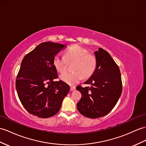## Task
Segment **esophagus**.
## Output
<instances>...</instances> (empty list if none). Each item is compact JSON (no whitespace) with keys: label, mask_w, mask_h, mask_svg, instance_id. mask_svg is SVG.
Segmentation results:
<instances>
[{"label":"esophagus","mask_w":146,"mask_h":146,"mask_svg":"<svg viewBox=\"0 0 146 146\" xmlns=\"http://www.w3.org/2000/svg\"><path fill=\"white\" fill-rule=\"evenodd\" d=\"M76 90V87L74 86H70V91H74Z\"/></svg>","instance_id":"1"}]
</instances>
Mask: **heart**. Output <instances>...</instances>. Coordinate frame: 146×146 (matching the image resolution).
I'll list each match as a JSON object with an SVG mask.
<instances>
[{
  "label": "heart",
  "instance_id": "obj_1",
  "mask_svg": "<svg viewBox=\"0 0 146 146\" xmlns=\"http://www.w3.org/2000/svg\"><path fill=\"white\" fill-rule=\"evenodd\" d=\"M69 62H74L72 69L74 71L62 74L60 79L64 82L74 85L82 79L90 77L97 67V60L87 49L75 44L66 49L64 55L56 54L53 59V65L59 73L64 72Z\"/></svg>",
  "mask_w": 146,
  "mask_h": 146
}]
</instances>
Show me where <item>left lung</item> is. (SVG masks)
Instances as JSON below:
<instances>
[{
    "instance_id": "1",
    "label": "left lung",
    "mask_w": 146,
    "mask_h": 146,
    "mask_svg": "<svg viewBox=\"0 0 146 146\" xmlns=\"http://www.w3.org/2000/svg\"><path fill=\"white\" fill-rule=\"evenodd\" d=\"M97 67L94 74L84 84L78 85L82 97L77 108L80 114L90 118L104 116L111 111L122 93V80L118 66L109 53L100 48L95 52Z\"/></svg>"
}]
</instances>
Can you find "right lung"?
Wrapping results in <instances>:
<instances>
[{"label": "right lung", "instance_id": "1", "mask_svg": "<svg viewBox=\"0 0 146 146\" xmlns=\"http://www.w3.org/2000/svg\"><path fill=\"white\" fill-rule=\"evenodd\" d=\"M66 46L43 42L24 57L17 74L18 96L27 111L39 118L55 115L61 108L70 87L64 82L55 81L58 76L53 59Z\"/></svg>", "mask_w": 146, "mask_h": 146}]
</instances>
